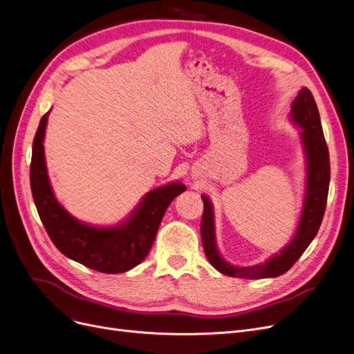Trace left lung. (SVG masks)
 I'll return each mask as SVG.
<instances>
[{"instance_id": "left-lung-1", "label": "left lung", "mask_w": 354, "mask_h": 354, "mask_svg": "<svg viewBox=\"0 0 354 354\" xmlns=\"http://www.w3.org/2000/svg\"><path fill=\"white\" fill-rule=\"evenodd\" d=\"M290 119L301 128V139L306 157V190L298 230H296L292 241L283 250H280L279 254H274L263 264L238 267L226 263L216 248L214 207L207 197L202 196L203 216L201 235L203 250L209 263L226 276L266 279L283 274L298 261L319 230L325 206H327L330 186V153L322 133L317 103L313 93L306 87L299 91L298 97L292 103Z\"/></svg>"}]
</instances>
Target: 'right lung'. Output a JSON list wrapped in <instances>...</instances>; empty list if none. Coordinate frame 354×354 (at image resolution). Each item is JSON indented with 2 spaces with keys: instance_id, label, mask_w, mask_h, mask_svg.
<instances>
[{
  "instance_id": "add662e5",
  "label": "right lung",
  "mask_w": 354,
  "mask_h": 354,
  "mask_svg": "<svg viewBox=\"0 0 354 354\" xmlns=\"http://www.w3.org/2000/svg\"><path fill=\"white\" fill-rule=\"evenodd\" d=\"M48 115L40 119L33 139L30 186L49 238L64 256L93 270L109 274L131 270L148 256L168 205L186 186L177 181L151 190L129 219L116 226L98 228L82 223L58 203L50 187L44 149Z\"/></svg>"
}]
</instances>
